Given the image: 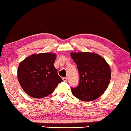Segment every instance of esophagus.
<instances>
[{
	"mask_svg": "<svg viewBox=\"0 0 131 131\" xmlns=\"http://www.w3.org/2000/svg\"><path fill=\"white\" fill-rule=\"evenodd\" d=\"M63 80L64 81V82H67V78L66 77V78H63Z\"/></svg>",
	"mask_w": 131,
	"mask_h": 131,
	"instance_id": "1",
	"label": "esophagus"
}]
</instances>
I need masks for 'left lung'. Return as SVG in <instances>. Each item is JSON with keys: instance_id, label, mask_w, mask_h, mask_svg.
Instances as JSON below:
<instances>
[{"instance_id": "left-lung-1", "label": "left lung", "mask_w": 131, "mask_h": 131, "mask_svg": "<svg viewBox=\"0 0 131 131\" xmlns=\"http://www.w3.org/2000/svg\"><path fill=\"white\" fill-rule=\"evenodd\" d=\"M77 65L80 80L78 86L72 88L74 96L83 101H93L99 98L111 81L110 66L103 57L94 52H71Z\"/></svg>"}]
</instances>
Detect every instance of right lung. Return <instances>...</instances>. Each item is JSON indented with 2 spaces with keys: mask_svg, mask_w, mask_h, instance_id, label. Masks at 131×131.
I'll list each match as a JSON object with an SVG mask.
<instances>
[{
  "mask_svg": "<svg viewBox=\"0 0 131 131\" xmlns=\"http://www.w3.org/2000/svg\"><path fill=\"white\" fill-rule=\"evenodd\" d=\"M56 58V53H40L27 57L19 63L18 79L27 94L35 98L45 97L63 82L54 67Z\"/></svg>",
  "mask_w": 131,
  "mask_h": 131,
  "instance_id": "right-lung-1",
  "label": "right lung"
}]
</instances>
